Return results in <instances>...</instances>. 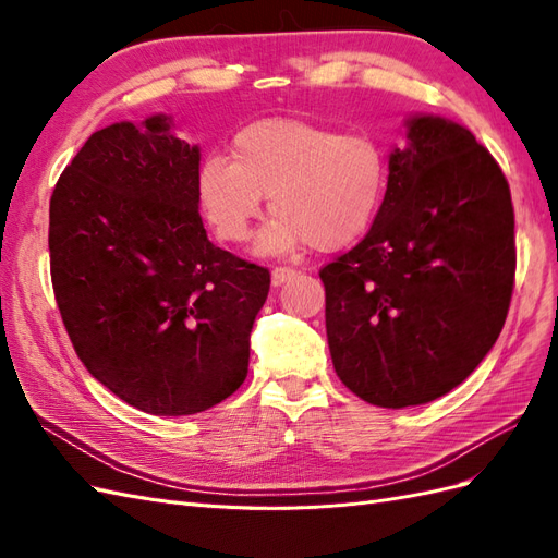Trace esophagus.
Returning <instances> with one entry per match:
<instances>
[{
    "label": "esophagus",
    "mask_w": 558,
    "mask_h": 558,
    "mask_svg": "<svg viewBox=\"0 0 558 558\" xmlns=\"http://www.w3.org/2000/svg\"><path fill=\"white\" fill-rule=\"evenodd\" d=\"M295 275H298V269H293V267H275L272 269V283L281 286V283H286L289 279H293Z\"/></svg>",
    "instance_id": "34e87169"
}]
</instances>
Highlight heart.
Returning a JSON list of instances; mask_svg holds the SVG:
<instances>
[{
  "label": "heart",
  "instance_id": "heart-1",
  "mask_svg": "<svg viewBox=\"0 0 558 558\" xmlns=\"http://www.w3.org/2000/svg\"><path fill=\"white\" fill-rule=\"evenodd\" d=\"M386 179L384 148L369 134L267 118L234 134L230 160H205L197 193L223 242L251 238L267 197L275 218L260 234V251L291 253L305 244L337 251L373 226Z\"/></svg>",
  "mask_w": 558,
  "mask_h": 558
}]
</instances>
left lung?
<instances>
[{"label": "left lung", "mask_w": 558, "mask_h": 558, "mask_svg": "<svg viewBox=\"0 0 558 558\" xmlns=\"http://www.w3.org/2000/svg\"><path fill=\"white\" fill-rule=\"evenodd\" d=\"M514 269L500 165L463 125L410 118L373 228L318 272L337 377L388 410L449 393L496 344Z\"/></svg>", "instance_id": "8db88e82"}]
</instances>
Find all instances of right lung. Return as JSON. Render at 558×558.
<instances>
[{
  "label": "right lung",
  "mask_w": 558,
  "mask_h": 558,
  "mask_svg": "<svg viewBox=\"0 0 558 558\" xmlns=\"http://www.w3.org/2000/svg\"><path fill=\"white\" fill-rule=\"evenodd\" d=\"M170 118L93 132L50 195V281L88 373L146 414L185 416L232 396L269 269L207 240L199 148Z\"/></svg>",
  "instance_id": "1"
}]
</instances>
